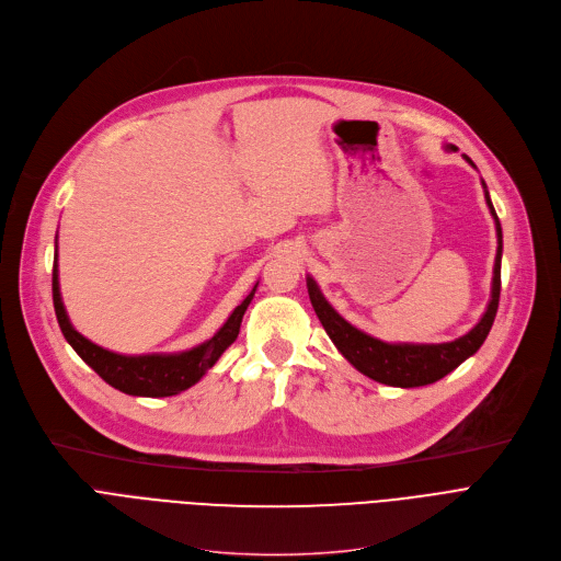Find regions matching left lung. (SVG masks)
<instances>
[{"label":"left lung","mask_w":561,"mask_h":561,"mask_svg":"<svg viewBox=\"0 0 561 561\" xmlns=\"http://www.w3.org/2000/svg\"><path fill=\"white\" fill-rule=\"evenodd\" d=\"M446 151H458L454 144L444 146ZM465 160L476 167L467 156ZM484 186V182H482ZM484 201L494 216L496 222V261H494V277H492V300L488 305V311L482 313L478 324L467 331L460 339L451 343H428V345H415V343H383L375 335H369L354 324H350L339 311H335L320 293L313 277H307V288L311 305L316 309V316L320 318L324 331L339 352L360 371V375L375 379L386 386L394 388H420L439 381L442 377L454 371L460 363H465L469 356H473L480 345L488 339V333L494 324L496 311H499V297H501V254H503V232L501 222L494 211V205L490 201V192L484 186Z\"/></svg>","instance_id":"obj_1"}]
</instances>
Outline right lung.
Returning <instances> with one entry per match:
<instances>
[{
  "label": "right lung",
  "instance_id": "add662e5",
  "mask_svg": "<svg viewBox=\"0 0 561 561\" xmlns=\"http://www.w3.org/2000/svg\"><path fill=\"white\" fill-rule=\"evenodd\" d=\"M51 290H54L56 318H58L65 341L107 386L117 388L119 392L133 394V397H173L186 388H192L194 383H198L205 377V371L220 358V354L237 341L243 313H245L248 305L252 302L256 284L245 300L232 311V316L226 320V324H222L203 345L192 347L186 352H178V354H141V356H126V354L107 352V350L94 345L92 341H88L85 335H81L77 329L71 327L65 305H62V297H60L58 252L54 256Z\"/></svg>",
  "mask_w": 561,
  "mask_h": 561
}]
</instances>
